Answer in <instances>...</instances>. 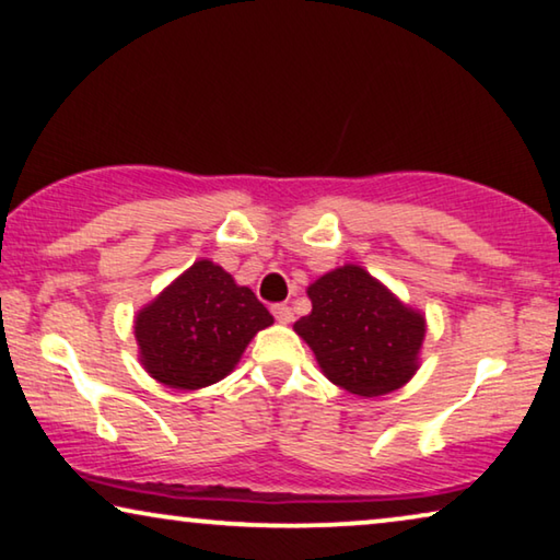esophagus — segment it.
I'll return each mask as SVG.
<instances>
[{"label":"esophagus","mask_w":560,"mask_h":560,"mask_svg":"<svg viewBox=\"0 0 560 560\" xmlns=\"http://www.w3.org/2000/svg\"><path fill=\"white\" fill-rule=\"evenodd\" d=\"M273 312V316H277V322L279 324H291L294 322V312H291V306H287V304H277L271 308Z\"/></svg>","instance_id":"1"}]
</instances>
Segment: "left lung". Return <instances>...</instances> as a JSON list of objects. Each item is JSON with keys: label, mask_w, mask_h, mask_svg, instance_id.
Segmentation results:
<instances>
[{"label": "left lung", "mask_w": 560, "mask_h": 560, "mask_svg": "<svg viewBox=\"0 0 560 560\" xmlns=\"http://www.w3.org/2000/svg\"><path fill=\"white\" fill-rule=\"evenodd\" d=\"M312 314L294 324L324 377L360 397H380L412 380L420 366L424 316L347 264L306 289Z\"/></svg>", "instance_id": "8db88e82"}]
</instances>
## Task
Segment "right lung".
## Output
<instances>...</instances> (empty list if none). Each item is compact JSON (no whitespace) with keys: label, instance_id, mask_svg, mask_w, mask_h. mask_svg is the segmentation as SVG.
Returning <instances> with one entry per match:
<instances>
[{"label":"right lung","instance_id":"obj_1","mask_svg":"<svg viewBox=\"0 0 560 560\" xmlns=\"http://www.w3.org/2000/svg\"><path fill=\"white\" fill-rule=\"evenodd\" d=\"M269 314L248 287L200 258L136 316V339L150 377L175 389H200L233 372Z\"/></svg>","mask_w":560,"mask_h":560}]
</instances>
